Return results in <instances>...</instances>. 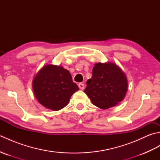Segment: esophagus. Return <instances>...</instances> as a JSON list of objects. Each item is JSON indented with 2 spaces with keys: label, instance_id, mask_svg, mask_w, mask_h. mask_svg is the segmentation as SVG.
<instances>
[{
  "label": "esophagus",
  "instance_id": "34e87169",
  "mask_svg": "<svg viewBox=\"0 0 160 160\" xmlns=\"http://www.w3.org/2000/svg\"><path fill=\"white\" fill-rule=\"evenodd\" d=\"M78 87H79V88L81 90H83L84 89V84L83 83H80L78 84Z\"/></svg>",
  "mask_w": 160,
  "mask_h": 160
}]
</instances>
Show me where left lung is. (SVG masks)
<instances>
[{
	"label": "left lung",
	"instance_id": "left-lung-1",
	"mask_svg": "<svg viewBox=\"0 0 160 160\" xmlns=\"http://www.w3.org/2000/svg\"><path fill=\"white\" fill-rule=\"evenodd\" d=\"M84 92L93 105L102 109L116 106L125 98L128 84L127 76L114 62L95 64L92 78L87 81Z\"/></svg>",
	"mask_w": 160,
	"mask_h": 160
}]
</instances>
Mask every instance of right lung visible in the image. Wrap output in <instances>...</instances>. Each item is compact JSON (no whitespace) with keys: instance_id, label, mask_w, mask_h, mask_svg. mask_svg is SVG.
I'll return each instance as SVG.
<instances>
[{"instance_id":"obj_1","label":"right lung","mask_w":160,"mask_h":160,"mask_svg":"<svg viewBox=\"0 0 160 160\" xmlns=\"http://www.w3.org/2000/svg\"><path fill=\"white\" fill-rule=\"evenodd\" d=\"M32 88L38 102L54 111L66 107L71 96L79 90L69 71L52 64L43 66L38 71L33 78Z\"/></svg>"}]
</instances>
